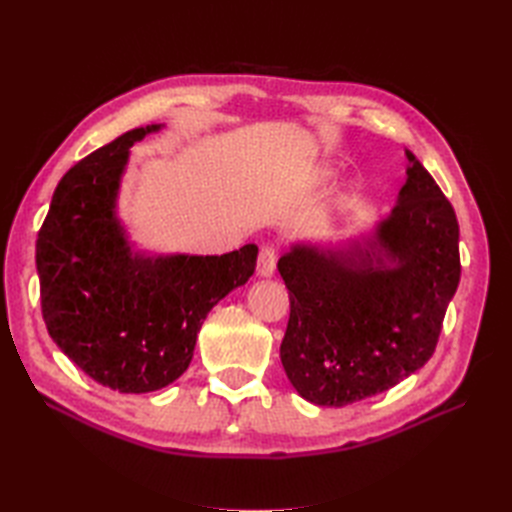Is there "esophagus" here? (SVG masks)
<instances>
[{"mask_svg":"<svg viewBox=\"0 0 512 512\" xmlns=\"http://www.w3.org/2000/svg\"><path fill=\"white\" fill-rule=\"evenodd\" d=\"M275 262H277V247L275 243H262L258 250V275L271 277L275 273Z\"/></svg>","mask_w":512,"mask_h":512,"instance_id":"esophagus-1","label":"esophagus"}]
</instances>
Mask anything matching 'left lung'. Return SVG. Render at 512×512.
Instances as JSON below:
<instances>
[{
	"mask_svg": "<svg viewBox=\"0 0 512 512\" xmlns=\"http://www.w3.org/2000/svg\"><path fill=\"white\" fill-rule=\"evenodd\" d=\"M406 153L399 205L369 250L292 247L277 262L290 294L280 359L312 404L342 408L389 391L436 350L461 275L459 224L440 185ZM374 249L396 265L384 268Z\"/></svg>",
	"mask_w": 512,
	"mask_h": 512,
	"instance_id": "8db88e82",
	"label": "left lung"
}]
</instances>
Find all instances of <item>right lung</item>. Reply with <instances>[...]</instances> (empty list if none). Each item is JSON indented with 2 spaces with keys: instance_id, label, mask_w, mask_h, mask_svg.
Segmentation results:
<instances>
[{
  "instance_id": "right-lung-1",
  "label": "right lung",
  "mask_w": 512,
  "mask_h": 512,
  "mask_svg": "<svg viewBox=\"0 0 512 512\" xmlns=\"http://www.w3.org/2000/svg\"><path fill=\"white\" fill-rule=\"evenodd\" d=\"M134 128L76 162L57 183L36 241L42 318L89 378L149 393L188 369L209 309L256 269L254 243L222 256H132L115 218Z\"/></svg>"
}]
</instances>
